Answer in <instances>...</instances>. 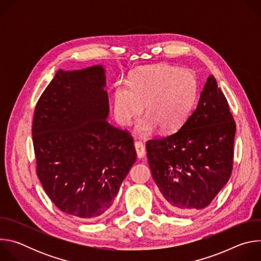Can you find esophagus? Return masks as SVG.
<instances>
[{
    "instance_id": "esophagus-1",
    "label": "esophagus",
    "mask_w": 261,
    "mask_h": 261,
    "mask_svg": "<svg viewBox=\"0 0 261 261\" xmlns=\"http://www.w3.org/2000/svg\"><path fill=\"white\" fill-rule=\"evenodd\" d=\"M134 146H135V151H136V154H137V157L140 159V158H143L144 155H145V148H144V144L142 141L140 140H135L134 141Z\"/></svg>"
}]
</instances>
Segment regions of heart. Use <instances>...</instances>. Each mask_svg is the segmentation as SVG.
Wrapping results in <instances>:
<instances>
[{
	"instance_id": "b5f03b06",
	"label": "heart",
	"mask_w": 261,
	"mask_h": 261,
	"mask_svg": "<svg viewBox=\"0 0 261 261\" xmlns=\"http://www.w3.org/2000/svg\"><path fill=\"white\" fill-rule=\"evenodd\" d=\"M197 93V80L188 70L169 65L143 68L131 76L129 87L115 86V117L128 126L144 104L146 114L137 121V131L150 134L159 126L162 132H172L187 119Z\"/></svg>"
}]
</instances>
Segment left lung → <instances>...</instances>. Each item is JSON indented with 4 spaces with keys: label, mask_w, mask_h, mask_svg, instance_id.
<instances>
[{
    "label": "left lung",
    "mask_w": 261,
    "mask_h": 261,
    "mask_svg": "<svg viewBox=\"0 0 261 261\" xmlns=\"http://www.w3.org/2000/svg\"><path fill=\"white\" fill-rule=\"evenodd\" d=\"M236 131L227 100L211 75L181 128L147 140L148 165L170 211L190 216L214 200L232 172Z\"/></svg>",
    "instance_id": "8db88e82"
}]
</instances>
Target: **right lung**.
I'll list each match as a JSON object with an SVG mask.
<instances>
[{
	"label": "right lung",
	"instance_id": "1",
	"mask_svg": "<svg viewBox=\"0 0 261 261\" xmlns=\"http://www.w3.org/2000/svg\"><path fill=\"white\" fill-rule=\"evenodd\" d=\"M102 66L59 70L35 107L36 173L62 212L93 220L113 204L136 160L133 137L110 125Z\"/></svg>",
	"mask_w": 261,
	"mask_h": 261
}]
</instances>
